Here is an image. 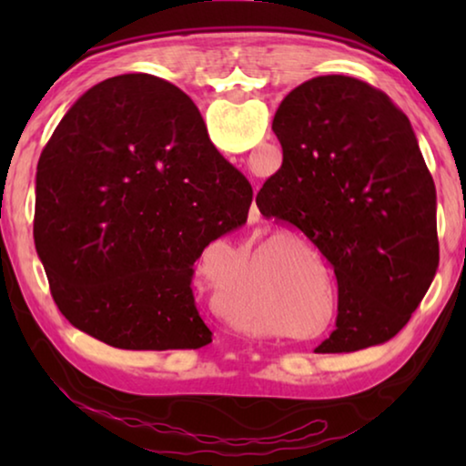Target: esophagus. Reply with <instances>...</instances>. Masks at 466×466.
<instances>
[{
	"instance_id": "obj_1",
	"label": "esophagus",
	"mask_w": 466,
	"mask_h": 466,
	"mask_svg": "<svg viewBox=\"0 0 466 466\" xmlns=\"http://www.w3.org/2000/svg\"><path fill=\"white\" fill-rule=\"evenodd\" d=\"M252 211H255V216H258V209H257L255 203H252Z\"/></svg>"
}]
</instances>
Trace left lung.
<instances>
[{"label": "left lung", "instance_id": "8db88e82", "mask_svg": "<svg viewBox=\"0 0 466 466\" xmlns=\"http://www.w3.org/2000/svg\"><path fill=\"white\" fill-rule=\"evenodd\" d=\"M283 162L257 193L261 214L317 244L337 278L335 330L317 353L392 339L440 261L436 187L407 115L351 76H319L273 116Z\"/></svg>", "mask_w": 466, "mask_h": 466}]
</instances>
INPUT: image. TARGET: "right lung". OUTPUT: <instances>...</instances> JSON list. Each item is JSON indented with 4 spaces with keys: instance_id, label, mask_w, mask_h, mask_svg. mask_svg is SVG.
<instances>
[{
    "instance_id": "right-lung-1",
    "label": "right lung",
    "mask_w": 466,
    "mask_h": 466,
    "mask_svg": "<svg viewBox=\"0 0 466 466\" xmlns=\"http://www.w3.org/2000/svg\"><path fill=\"white\" fill-rule=\"evenodd\" d=\"M250 201L183 90L149 74L108 77L67 110L38 160L35 244L55 304L116 350L211 343L193 263L247 222Z\"/></svg>"
}]
</instances>
